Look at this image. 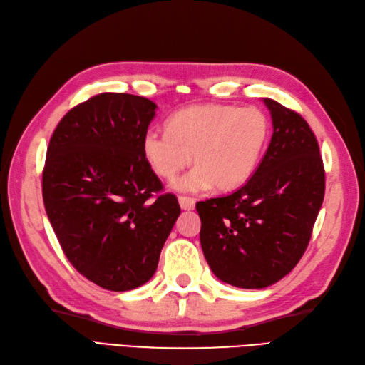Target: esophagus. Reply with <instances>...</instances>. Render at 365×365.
<instances>
[{
	"instance_id": "1",
	"label": "esophagus",
	"mask_w": 365,
	"mask_h": 365,
	"mask_svg": "<svg viewBox=\"0 0 365 365\" xmlns=\"http://www.w3.org/2000/svg\"><path fill=\"white\" fill-rule=\"evenodd\" d=\"M179 203L182 210H192L194 205H196V200L192 197H186V196H180L179 197Z\"/></svg>"
}]
</instances>
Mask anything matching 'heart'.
I'll return each instance as SVG.
<instances>
[{"instance_id":"1","label":"heart","mask_w":365,"mask_h":365,"mask_svg":"<svg viewBox=\"0 0 365 365\" xmlns=\"http://www.w3.org/2000/svg\"><path fill=\"white\" fill-rule=\"evenodd\" d=\"M270 138L269 116L258 107L200 104L185 107L168 121V130L150 129L141 149L148 165L180 191L240 188L257 171Z\"/></svg>"}]
</instances>
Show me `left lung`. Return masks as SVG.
Instances as JSON below:
<instances>
[{"instance_id":"8db88e82","label":"left lung","mask_w":365,"mask_h":365,"mask_svg":"<svg viewBox=\"0 0 365 365\" xmlns=\"http://www.w3.org/2000/svg\"><path fill=\"white\" fill-rule=\"evenodd\" d=\"M274 133L252 179L228 196L196 203L200 244L224 283L261 289L297 266L325 196L316 135L303 118L264 98Z\"/></svg>"}]
</instances>
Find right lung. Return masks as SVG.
Here are the masks:
<instances>
[{
    "instance_id": "obj_1",
    "label": "right lung",
    "mask_w": 365,
    "mask_h": 365,
    "mask_svg": "<svg viewBox=\"0 0 365 365\" xmlns=\"http://www.w3.org/2000/svg\"><path fill=\"white\" fill-rule=\"evenodd\" d=\"M155 108L148 98L101 93L62 118L48 146L49 222L74 269L108 291L149 282L180 215L143 155Z\"/></svg>"
}]
</instances>
